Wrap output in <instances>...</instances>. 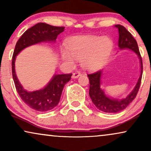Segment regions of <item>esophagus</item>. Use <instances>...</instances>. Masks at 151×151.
<instances>
[{
    "label": "esophagus",
    "mask_w": 151,
    "mask_h": 151,
    "mask_svg": "<svg viewBox=\"0 0 151 151\" xmlns=\"http://www.w3.org/2000/svg\"><path fill=\"white\" fill-rule=\"evenodd\" d=\"M80 74H81V73H80L79 71L74 72L73 74H72V78H74V79H75V78H78L80 76Z\"/></svg>",
    "instance_id": "esophagus-1"
}]
</instances>
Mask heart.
<instances>
[{
	"label": "heart",
	"mask_w": 151,
	"mask_h": 151,
	"mask_svg": "<svg viewBox=\"0 0 151 151\" xmlns=\"http://www.w3.org/2000/svg\"><path fill=\"white\" fill-rule=\"evenodd\" d=\"M114 43L109 37L98 35L76 36L68 42V48L62 49L63 59L70 65L75 58L88 70L100 68L106 62L113 49Z\"/></svg>",
	"instance_id": "b5f03b06"
}]
</instances>
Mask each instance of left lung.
I'll use <instances>...</instances> for the list:
<instances>
[{
	"label": "left lung",
	"instance_id": "obj_1",
	"mask_svg": "<svg viewBox=\"0 0 151 151\" xmlns=\"http://www.w3.org/2000/svg\"><path fill=\"white\" fill-rule=\"evenodd\" d=\"M115 26L118 29V33H119L118 47L121 49H131L138 55V57L140 59L141 74L133 91L127 95L126 98L120 100L109 98L104 94V91L101 89L100 77L102 75V70H98L93 73L87 74L90 82L89 95L92 100L93 103L99 110L105 112V113L112 114L118 113V112L125 109L130 104L132 101L136 98L141 85L143 72L142 59L136 40L132 37V34L128 30H127L124 26L121 25H115Z\"/></svg>",
	"mask_w": 151,
	"mask_h": 151
}]
</instances>
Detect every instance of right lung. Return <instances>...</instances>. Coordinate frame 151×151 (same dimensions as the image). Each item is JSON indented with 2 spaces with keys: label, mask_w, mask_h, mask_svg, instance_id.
I'll return each instance as SVG.
<instances>
[{
  "label": "right lung",
  "mask_w": 151,
  "mask_h": 151,
  "mask_svg": "<svg viewBox=\"0 0 151 151\" xmlns=\"http://www.w3.org/2000/svg\"><path fill=\"white\" fill-rule=\"evenodd\" d=\"M65 27L53 26L45 23H38L30 28L21 36L15 45L12 60V72L15 87L19 95L30 108L35 111L45 112L53 109L60 101L65 85L71 79L72 74H55L49 83L43 89L28 92L23 88L15 73V59L23 49L42 42L53 41L57 36L64 31Z\"/></svg>",
  "instance_id": "right-lung-1"
}]
</instances>
